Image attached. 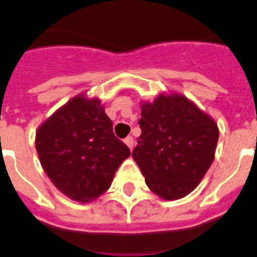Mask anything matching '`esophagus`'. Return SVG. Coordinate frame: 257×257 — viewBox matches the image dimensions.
<instances>
[{
    "label": "esophagus",
    "mask_w": 257,
    "mask_h": 257,
    "mask_svg": "<svg viewBox=\"0 0 257 257\" xmlns=\"http://www.w3.org/2000/svg\"><path fill=\"white\" fill-rule=\"evenodd\" d=\"M124 143H126V146L128 147L131 151H133V148H134V138L133 137H127L126 139H124Z\"/></svg>",
    "instance_id": "34e87169"
}]
</instances>
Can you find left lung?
I'll use <instances>...</instances> for the list:
<instances>
[{"instance_id": "1", "label": "left lung", "mask_w": 257, "mask_h": 257, "mask_svg": "<svg viewBox=\"0 0 257 257\" xmlns=\"http://www.w3.org/2000/svg\"><path fill=\"white\" fill-rule=\"evenodd\" d=\"M142 135L133 157L147 186L164 200L192 192L214 160L218 126L209 114L178 92L140 102Z\"/></svg>"}]
</instances>
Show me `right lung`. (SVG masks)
Here are the masks:
<instances>
[{"instance_id": "obj_1", "label": "right lung", "mask_w": 257, "mask_h": 257, "mask_svg": "<svg viewBox=\"0 0 257 257\" xmlns=\"http://www.w3.org/2000/svg\"><path fill=\"white\" fill-rule=\"evenodd\" d=\"M44 172L63 195L89 203L109 190L130 150L114 137L98 97L70 98L39 126L35 138Z\"/></svg>"}]
</instances>
